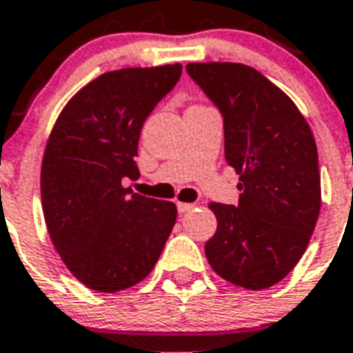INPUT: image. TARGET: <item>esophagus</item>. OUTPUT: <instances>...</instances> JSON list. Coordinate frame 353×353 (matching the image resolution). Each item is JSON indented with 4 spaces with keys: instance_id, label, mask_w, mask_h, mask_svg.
<instances>
[{
    "instance_id": "esophagus-1",
    "label": "esophagus",
    "mask_w": 353,
    "mask_h": 353,
    "mask_svg": "<svg viewBox=\"0 0 353 353\" xmlns=\"http://www.w3.org/2000/svg\"><path fill=\"white\" fill-rule=\"evenodd\" d=\"M194 206L196 205H192V203H177V210L181 212V214H185V212H190Z\"/></svg>"
}]
</instances>
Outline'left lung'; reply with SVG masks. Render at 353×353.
Returning <instances> with one entry per match:
<instances>
[{"label":"left lung","instance_id":"1","mask_svg":"<svg viewBox=\"0 0 353 353\" xmlns=\"http://www.w3.org/2000/svg\"><path fill=\"white\" fill-rule=\"evenodd\" d=\"M219 108L226 163L239 203H210L217 230L205 254L217 276L246 290L285 279L305 254L321 210L317 147L305 116L281 88L241 63H188Z\"/></svg>","mask_w":353,"mask_h":353}]
</instances>
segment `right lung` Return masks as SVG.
<instances>
[{"mask_svg": "<svg viewBox=\"0 0 353 353\" xmlns=\"http://www.w3.org/2000/svg\"><path fill=\"white\" fill-rule=\"evenodd\" d=\"M181 65L101 74L65 105L41 163L43 216L54 248L85 286L103 294L152 272L176 225L170 201L132 194L143 123L176 87Z\"/></svg>", "mask_w": 353, "mask_h": 353, "instance_id": "obj_1", "label": "right lung"}]
</instances>
